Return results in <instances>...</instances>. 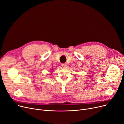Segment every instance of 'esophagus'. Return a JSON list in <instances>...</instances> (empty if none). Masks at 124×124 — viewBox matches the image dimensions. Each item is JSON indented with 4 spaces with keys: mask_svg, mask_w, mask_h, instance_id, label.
Wrapping results in <instances>:
<instances>
[{
    "mask_svg": "<svg viewBox=\"0 0 124 124\" xmlns=\"http://www.w3.org/2000/svg\"><path fill=\"white\" fill-rule=\"evenodd\" d=\"M66 64L65 63L62 64V67L65 68V67H66Z\"/></svg>",
    "mask_w": 124,
    "mask_h": 124,
    "instance_id": "1",
    "label": "esophagus"
}]
</instances>
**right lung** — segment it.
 <instances>
[{"label": "right lung", "instance_id": "add662e5", "mask_svg": "<svg viewBox=\"0 0 124 124\" xmlns=\"http://www.w3.org/2000/svg\"><path fill=\"white\" fill-rule=\"evenodd\" d=\"M52 70H53V69H52Z\"/></svg>", "mask_w": 124, "mask_h": 124}]
</instances>
